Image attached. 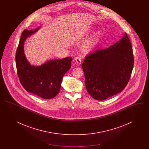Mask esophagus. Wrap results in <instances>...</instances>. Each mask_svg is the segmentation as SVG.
<instances>
[{
  "label": "esophagus",
  "mask_w": 149,
  "mask_h": 149,
  "mask_svg": "<svg viewBox=\"0 0 149 149\" xmlns=\"http://www.w3.org/2000/svg\"><path fill=\"white\" fill-rule=\"evenodd\" d=\"M75 61H76V63L79 65H80L81 64V59L80 58V57L77 56L75 57Z\"/></svg>",
  "instance_id": "esophagus-1"
}]
</instances>
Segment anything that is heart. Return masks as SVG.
<instances>
[{
    "mask_svg": "<svg viewBox=\"0 0 149 149\" xmlns=\"http://www.w3.org/2000/svg\"><path fill=\"white\" fill-rule=\"evenodd\" d=\"M92 30L89 29L88 31V32H92ZM101 36V32L100 31H98L95 32L92 36L85 42L83 46H82V51L83 52L88 53L92 50H94L100 40V37Z\"/></svg>",
    "mask_w": 149,
    "mask_h": 149,
    "instance_id": "obj_1",
    "label": "heart"
}]
</instances>
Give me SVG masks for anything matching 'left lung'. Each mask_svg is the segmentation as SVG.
Here are the masks:
<instances>
[{
	"mask_svg": "<svg viewBox=\"0 0 149 149\" xmlns=\"http://www.w3.org/2000/svg\"><path fill=\"white\" fill-rule=\"evenodd\" d=\"M134 64L132 47L126 33L111 46L85 57L82 68L87 92L99 100L121 92L127 84Z\"/></svg>",
	"mask_w": 149,
	"mask_h": 149,
	"instance_id": "8db88e82",
	"label": "left lung"
}]
</instances>
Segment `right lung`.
I'll list each match as a JSON object with an SVG mask.
<instances>
[{"instance_id":"obj_1","label":"right lung","mask_w":149,"mask_h":149,"mask_svg":"<svg viewBox=\"0 0 149 149\" xmlns=\"http://www.w3.org/2000/svg\"><path fill=\"white\" fill-rule=\"evenodd\" d=\"M40 29H24L22 32L16 51L17 71L22 85L27 92L43 99H51L60 92L62 79L71 68L72 58L49 60L39 66L30 64L24 54V42Z\"/></svg>"}]
</instances>
